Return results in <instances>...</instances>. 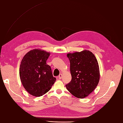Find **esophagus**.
Instances as JSON below:
<instances>
[{
	"label": "esophagus",
	"mask_w": 123,
	"mask_h": 123,
	"mask_svg": "<svg viewBox=\"0 0 123 123\" xmlns=\"http://www.w3.org/2000/svg\"><path fill=\"white\" fill-rule=\"evenodd\" d=\"M62 78V74H59V76H58L59 79H61Z\"/></svg>",
	"instance_id": "1"
}]
</instances>
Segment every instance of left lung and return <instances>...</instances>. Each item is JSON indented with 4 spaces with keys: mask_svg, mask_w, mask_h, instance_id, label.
Segmentation results:
<instances>
[{
    "mask_svg": "<svg viewBox=\"0 0 123 123\" xmlns=\"http://www.w3.org/2000/svg\"><path fill=\"white\" fill-rule=\"evenodd\" d=\"M70 63L72 79L66 85L68 91L75 97L84 98L94 91L100 79L98 61L88 50L67 55Z\"/></svg>",
    "mask_w": 123,
    "mask_h": 123,
    "instance_id": "obj_1",
    "label": "left lung"
}]
</instances>
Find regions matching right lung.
Segmentation results:
<instances>
[{"label":"right lung","instance_id":"add662e5","mask_svg":"<svg viewBox=\"0 0 123 123\" xmlns=\"http://www.w3.org/2000/svg\"><path fill=\"white\" fill-rule=\"evenodd\" d=\"M50 53L34 49L23 57L19 67L22 84L29 94L40 97L49 91L56 79L52 74L51 67L46 65Z\"/></svg>","mask_w":123,"mask_h":123}]
</instances>
